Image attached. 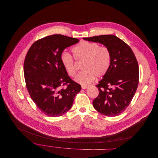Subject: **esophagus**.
<instances>
[{
	"mask_svg": "<svg viewBox=\"0 0 158 158\" xmlns=\"http://www.w3.org/2000/svg\"><path fill=\"white\" fill-rule=\"evenodd\" d=\"M88 87V86H87V85H82L81 86V88H82V89H86Z\"/></svg>",
	"mask_w": 158,
	"mask_h": 158,
	"instance_id": "esophagus-1",
	"label": "esophagus"
}]
</instances>
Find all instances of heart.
I'll return each mask as SVG.
<instances>
[{"label": "heart", "mask_w": 158, "mask_h": 158, "mask_svg": "<svg viewBox=\"0 0 158 158\" xmlns=\"http://www.w3.org/2000/svg\"><path fill=\"white\" fill-rule=\"evenodd\" d=\"M72 52L75 60H84L81 67L83 70L75 78V81L81 85L91 83L94 77L104 76L110 69L111 53L106 46H100L97 42L82 41L72 48ZM60 59L67 74L72 77H75L77 68L74 58L64 52L61 53Z\"/></svg>", "instance_id": "1"}]
</instances>
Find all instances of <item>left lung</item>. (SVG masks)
<instances>
[{"mask_svg": "<svg viewBox=\"0 0 158 158\" xmlns=\"http://www.w3.org/2000/svg\"><path fill=\"white\" fill-rule=\"evenodd\" d=\"M108 47L111 53L110 69L96 85L98 96L93 101L97 111L106 116L122 113L131 103L139 83V66L130 46L113 35L83 38Z\"/></svg>", "mask_w": 158, "mask_h": 158, "instance_id": "obj_1", "label": "left lung"}]
</instances>
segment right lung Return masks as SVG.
<instances>
[{"label":"right lung","mask_w":158,"mask_h":158,"mask_svg":"<svg viewBox=\"0 0 158 158\" xmlns=\"http://www.w3.org/2000/svg\"><path fill=\"white\" fill-rule=\"evenodd\" d=\"M79 40L60 34L35 42L24 61L27 89L39 109L50 117L60 116L72 106L81 85L72 80L63 67L60 56L67 47Z\"/></svg>","instance_id":"right-lung-1"}]
</instances>
